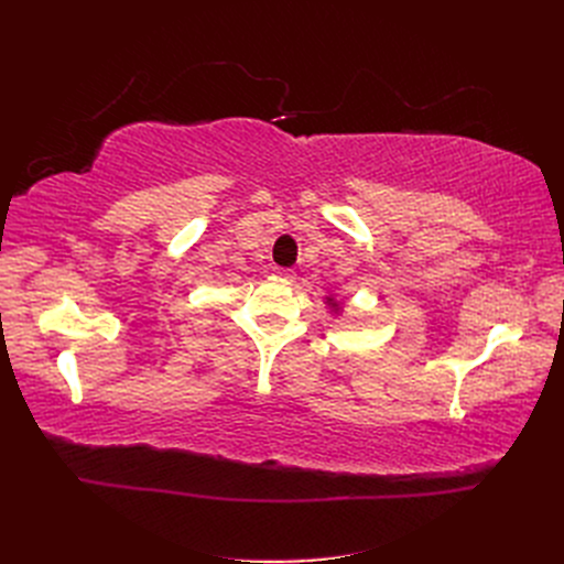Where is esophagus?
<instances>
[{
    "mask_svg": "<svg viewBox=\"0 0 564 564\" xmlns=\"http://www.w3.org/2000/svg\"><path fill=\"white\" fill-rule=\"evenodd\" d=\"M274 274L281 276V279H285V281H292V279H294V272L288 270V267H274Z\"/></svg>",
    "mask_w": 564,
    "mask_h": 564,
    "instance_id": "obj_1",
    "label": "esophagus"
}]
</instances>
